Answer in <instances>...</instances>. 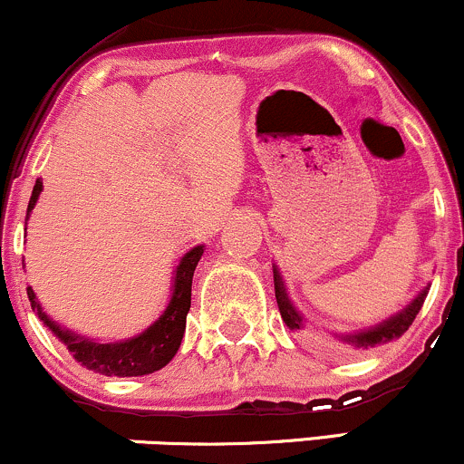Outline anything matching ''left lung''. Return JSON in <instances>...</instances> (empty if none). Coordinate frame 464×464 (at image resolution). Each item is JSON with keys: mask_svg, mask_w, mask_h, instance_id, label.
I'll use <instances>...</instances> for the list:
<instances>
[{"mask_svg": "<svg viewBox=\"0 0 464 464\" xmlns=\"http://www.w3.org/2000/svg\"><path fill=\"white\" fill-rule=\"evenodd\" d=\"M273 275H275V296H276V305H279L281 318H284V323L290 329H303V316L296 312V307L292 305L290 296H287L285 292L284 279H281L279 268H276V266H273ZM425 296H428V287L420 290L417 299H412V303L403 307L401 312H397L395 316L386 318L384 323L375 324V327L371 329H362V332H355L349 335H338V340L355 349H369V347H377V344L391 343V340L399 338V335L412 324V321L417 318V314L420 310V305H423Z\"/></svg>", "mask_w": 464, "mask_h": 464, "instance_id": "1", "label": "left lung"}]
</instances>
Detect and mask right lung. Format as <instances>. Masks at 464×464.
Wrapping results in <instances>:
<instances>
[{"label": "right lung", "mask_w": 464, "mask_h": 464, "mask_svg": "<svg viewBox=\"0 0 464 464\" xmlns=\"http://www.w3.org/2000/svg\"><path fill=\"white\" fill-rule=\"evenodd\" d=\"M41 189H44V183H41V179H36L28 202V216L34 209L36 200H39ZM202 250H205V246H194L180 257L177 270H174L172 299H169L168 307L146 332H141L130 340H124V343H98V340L84 338V335H78L61 327L44 312L32 287H28L30 305L32 310L39 314L45 327L61 343H65L73 360L80 362L84 369L102 372L106 377L148 375V372L163 369L177 355L180 347V340H183L185 334V321H188V312L191 305V279H194V270L200 262Z\"/></svg>", "instance_id": "right-lung-1"}]
</instances>
